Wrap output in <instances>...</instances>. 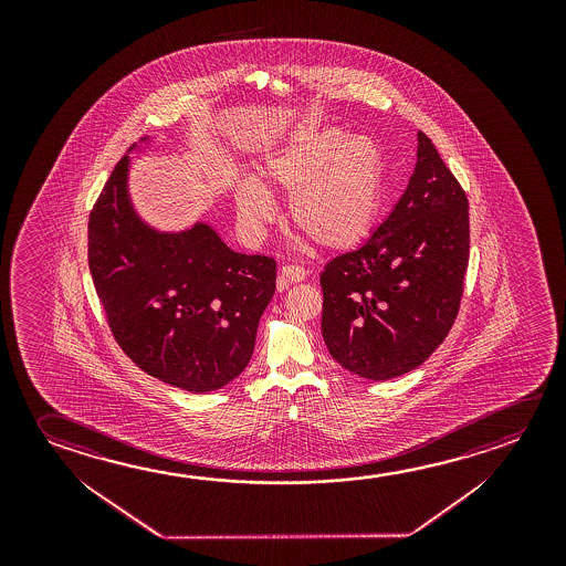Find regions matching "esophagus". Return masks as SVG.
I'll return each mask as SVG.
<instances>
[{
	"label": "esophagus",
	"mask_w": 566,
	"mask_h": 566,
	"mask_svg": "<svg viewBox=\"0 0 566 566\" xmlns=\"http://www.w3.org/2000/svg\"><path fill=\"white\" fill-rule=\"evenodd\" d=\"M306 269L296 266V264H286V266H282V269H280L279 287L280 290H284V287L290 286V284H296V282L306 280Z\"/></svg>",
	"instance_id": "esophagus-1"
}]
</instances>
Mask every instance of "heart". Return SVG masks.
Instances as JSON below:
<instances>
[{
	"label": "heart",
	"mask_w": 566,
	"mask_h": 566,
	"mask_svg": "<svg viewBox=\"0 0 566 566\" xmlns=\"http://www.w3.org/2000/svg\"><path fill=\"white\" fill-rule=\"evenodd\" d=\"M234 187L244 231L260 232L274 219L272 193L287 197V217L297 231L325 251H349L371 234L387 189V159L371 136L337 128L300 132L269 151Z\"/></svg>",
	"instance_id": "heart-1"
}]
</instances>
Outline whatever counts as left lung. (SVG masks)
I'll return each mask as SVG.
<instances>
[{
	"label": "left lung",
	"instance_id": "8db88e82",
	"mask_svg": "<svg viewBox=\"0 0 566 566\" xmlns=\"http://www.w3.org/2000/svg\"><path fill=\"white\" fill-rule=\"evenodd\" d=\"M417 158L389 217L319 276L325 345L363 379L417 369L460 310L470 260L468 197L424 132H418Z\"/></svg>",
	"mask_w": 566,
	"mask_h": 566
}]
</instances>
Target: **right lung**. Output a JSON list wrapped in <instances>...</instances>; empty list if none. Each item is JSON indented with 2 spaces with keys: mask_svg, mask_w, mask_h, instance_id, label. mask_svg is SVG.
<instances>
[{
  "mask_svg": "<svg viewBox=\"0 0 566 566\" xmlns=\"http://www.w3.org/2000/svg\"><path fill=\"white\" fill-rule=\"evenodd\" d=\"M128 169L124 156L88 219V269L112 335L142 371L171 387L221 389L251 361L276 260L231 251L207 223L151 229L132 207Z\"/></svg>",
  "mask_w": 566,
  "mask_h": 566,
  "instance_id": "right-lung-1",
  "label": "right lung"
}]
</instances>
